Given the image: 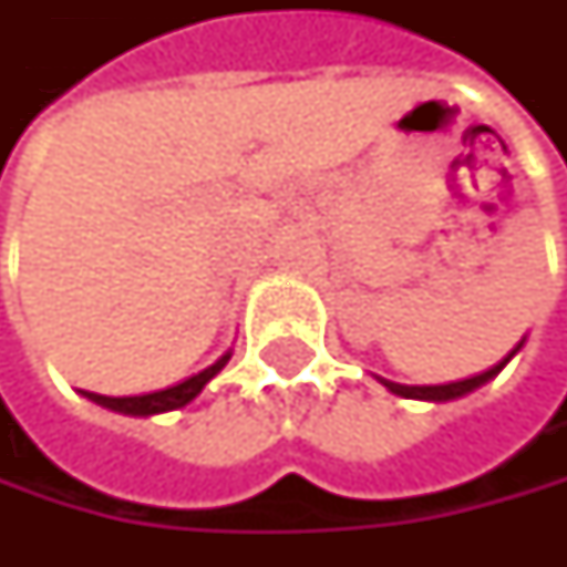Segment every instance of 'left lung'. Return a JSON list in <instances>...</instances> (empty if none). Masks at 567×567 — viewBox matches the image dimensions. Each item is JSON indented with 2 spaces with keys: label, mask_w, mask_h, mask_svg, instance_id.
<instances>
[{
  "label": "left lung",
  "mask_w": 567,
  "mask_h": 567,
  "mask_svg": "<svg viewBox=\"0 0 567 567\" xmlns=\"http://www.w3.org/2000/svg\"><path fill=\"white\" fill-rule=\"evenodd\" d=\"M520 347H524V340L514 347L512 353L505 357V360L498 362V365H492L489 372H483V375H473V379H464V381H451V384H398V381H384L381 384L391 391V394H398V398H406V401H429V403H447V401H461V398H467L473 394L476 388H483V384H489L508 362L512 357L520 353Z\"/></svg>",
  "instance_id": "left-lung-1"
}]
</instances>
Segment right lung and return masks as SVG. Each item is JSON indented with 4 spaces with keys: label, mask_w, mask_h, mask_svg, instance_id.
<instances>
[{
    "label": "right lung",
    "mask_w": 567,
    "mask_h": 567,
    "mask_svg": "<svg viewBox=\"0 0 567 567\" xmlns=\"http://www.w3.org/2000/svg\"><path fill=\"white\" fill-rule=\"evenodd\" d=\"M233 357V350H227L220 360L214 362V365H207L205 372H198V375H192V379L179 381V384H173V388H166V391H154V394H142V398H106V394H94V391H81L87 401H94L97 406H106V410H113V413H122V416H157V413H169V410H179V406H186L192 403L202 391H205V384Z\"/></svg>",
    "instance_id": "1"
}]
</instances>
